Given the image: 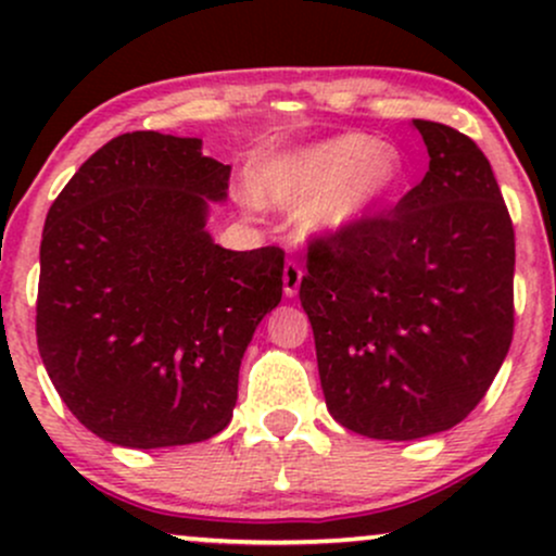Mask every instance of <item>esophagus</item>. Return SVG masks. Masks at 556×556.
Listing matches in <instances>:
<instances>
[{
  "mask_svg": "<svg viewBox=\"0 0 556 556\" xmlns=\"http://www.w3.org/2000/svg\"><path fill=\"white\" fill-rule=\"evenodd\" d=\"M282 282H285V295L295 298L300 290V282H303V269H300L298 261H287L282 269Z\"/></svg>",
  "mask_w": 556,
  "mask_h": 556,
  "instance_id": "34e87169",
  "label": "esophagus"
}]
</instances>
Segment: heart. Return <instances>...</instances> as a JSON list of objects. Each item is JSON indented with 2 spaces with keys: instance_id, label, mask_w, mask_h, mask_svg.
Returning a JSON list of instances; mask_svg holds the SVG:
<instances>
[{
  "instance_id": "obj_1",
  "label": "heart",
  "mask_w": 556,
  "mask_h": 556,
  "mask_svg": "<svg viewBox=\"0 0 556 556\" xmlns=\"http://www.w3.org/2000/svg\"><path fill=\"white\" fill-rule=\"evenodd\" d=\"M405 180L400 149L348 132L274 156L253 182V195L264 206H303L305 232L337 238L392 201Z\"/></svg>"
}]
</instances>
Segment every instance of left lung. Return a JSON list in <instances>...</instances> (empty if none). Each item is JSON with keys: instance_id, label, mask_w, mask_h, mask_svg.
<instances>
[{"instance_id": "1", "label": "left lung", "mask_w": 556, "mask_h": 556, "mask_svg": "<svg viewBox=\"0 0 556 556\" xmlns=\"http://www.w3.org/2000/svg\"><path fill=\"white\" fill-rule=\"evenodd\" d=\"M429 172L392 212L308 248L311 318L331 418L410 442L468 418L513 342L515 229L489 159L413 119Z\"/></svg>"}]
</instances>
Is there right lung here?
Listing matches in <instances>:
<instances>
[{
  "label": "right lung",
  "instance_id": "right-lung-1",
  "mask_svg": "<svg viewBox=\"0 0 556 556\" xmlns=\"http://www.w3.org/2000/svg\"><path fill=\"white\" fill-rule=\"evenodd\" d=\"M201 146L154 130L112 138L47 214L38 353L104 442L159 450L227 429L242 355L282 300V248L227 251L208 235L232 167Z\"/></svg>",
  "mask_w": 556,
  "mask_h": 556
}]
</instances>
